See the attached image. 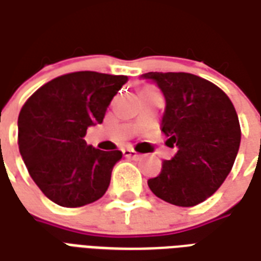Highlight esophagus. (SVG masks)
Returning a JSON list of instances; mask_svg holds the SVG:
<instances>
[{
  "instance_id": "esophagus-1",
  "label": "esophagus",
  "mask_w": 261,
  "mask_h": 261,
  "mask_svg": "<svg viewBox=\"0 0 261 261\" xmlns=\"http://www.w3.org/2000/svg\"><path fill=\"white\" fill-rule=\"evenodd\" d=\"M123 153H124L125 158H131V159L141 158V155H140V153L136 152L134 149H130V148H125V149H123Z\"/></svg>"
}]
</instances>
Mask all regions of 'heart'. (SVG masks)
<instances>
[{"mask_svg": "<svg viewBox=\"0 0 261 261\" xmlns=\"http://www.w3.org/2000/svg\"><path fill=\"white\" fill-rule=\"evenodd\" d=\"M147 89H151V88H144V89H142V91H147Z\"/></svg>", "mask_w": 261, "mask_h": 261, "instance_id": "b5f03b06", "label": "heart"}]
</instances>
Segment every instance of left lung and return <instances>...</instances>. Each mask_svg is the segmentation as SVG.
<instances>
[{"label":"left lung","mask_w":261,"mask_h":261,"mask_svg":"<svg viewBox=\"0 0 261 261\" xmlns=\"http://www.w3.org/2000/svg\"><path fill=\"white\" fill-rule=\"evenodd\" d=\"M166 106L162 131L177 148L148 180L151 192L179 207H193L217 192L229 175L241 145V125L230 99L213 82L187 72H147Z\"/></svg>","instance_id":"8db88e82"}]
</instances>
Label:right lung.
I'll return each instance as SVG.
<instances>
[{
  "label": "right lung",
  "instance_id": "right-lung-1",
  "mask_svg": "<svg viewBox=\"0 0 261 261\" xmlns=\"http://www.w3.org/2000/svg\"><path fill=\"white\" fill-rule=\"evenodd\" d=\"M125 75L80 71L61 75L32 95L18 117V145L29 175L61 207L96 201L106 193L123 153L88 145V127L100 124Z\"/></svg>",
  "mask_w": 261,
  "mask_h": 261
}]
</instances>
